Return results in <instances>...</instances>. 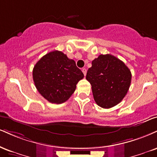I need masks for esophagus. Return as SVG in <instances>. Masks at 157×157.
I'll list each match as a JSON object with an SVG mask.
<instances>
[{
    "label": "esophagus",
    "mask_w": 157,
    "mask_h": 157,
    "mask_svg": "<svg viewBox=\"0 0 157 157\" xmlns=\"http://www.w3.org/2000/svg\"><path fill=\"white\" fill-rule=\"evenodd\" d=\"M82 73L84 74V75H85V76H86V72H87V70H86V69H85V68H83V69H82Z\"/></svg>",
    "instance_id": "1"
}]
</instances>
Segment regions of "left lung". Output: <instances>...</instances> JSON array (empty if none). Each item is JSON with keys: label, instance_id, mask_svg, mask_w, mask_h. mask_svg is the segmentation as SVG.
<instances>
[{"label": "left lung", "instance_id": "1", "mask_svg": "<svg viewBox=\"0 0 157 157\" xmlns=\"http://www.w3.org/2000/svg\"><path fill=\"white\" fill-rule=\"evenodd\" d=\"M86 80L91 85L96 103L108 109L120 103L127 94L132 74L122 60L112 55H100L92 61Z\"/></svg>", "mask_w": 157, "mask_h": 157}]
</instances>
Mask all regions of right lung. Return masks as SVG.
Instances as JSON below:
<instances>
[{
	"label": "right lung",
	"mask_w": 157,
	"mask_h": 157,
	"mask_svg": "<svg viewBox=\"0 0 157 157\" xmlns=\"http://www.w3.org/2000/svg\"><path fill=\"white\" fill-rule=\"evenodd\" d=\"M84 77L75 61L58 50L43 56L33 69L35 86L44 99L54 104L63 103L72 95L76 85Z\"/></svg>",
	"instance_id": "right-lung-1"
}]
</instances>
